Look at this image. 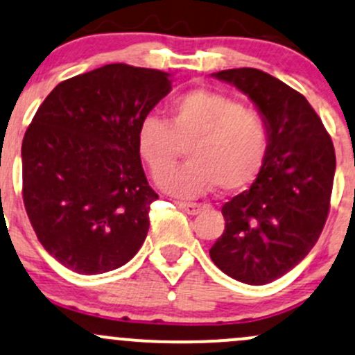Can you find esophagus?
<instances>
[{"instance_id": "1", "label": "esophagus", "mask_w": 355, "mask_h": 355, "mask_svg": "<svg viewBox=\"0 0 355 355\" xmlns=\"http://www.w3.org/2000/svg\"><path fill=\"white\" fill-rule=\"evenodd\" d=\"M178 207L184 210L185 214H189V216H197L202 210V205L193 204V202H178Z\"/></svg>"}]
</instances>
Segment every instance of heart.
I'll use <instances>...</instances> for the list:
<instances>
[{
    "label": "heart",
    "instance_id": "obj_1",
    "mask_svg": "<svg viewBox=\"0 0 355 355\" xmlns=\"http://www.w3.org/2000/svg\"><path fill=\"white\" fill-rule=\"evenodd\" d=\"M185 146L189 163L167 172ZM268 146L270 133L259 112L207 89L175 97L168 121L148 116L136 133L138 155L153 177L164 173L158 185L177 197H198L216 185L222 192L244 189L259 175Z\"/></svg>",
    "mask_w": 355,
    "mask_h": 355
}]
</instances>
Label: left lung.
<instances>
[{
	"label": "left lung",
	"mask_w": 355,
	"mask_h": 355,
	"mask_svg": "<svg viewBox=\"0 0 355 355\" xmlns=\"http://www.w3.org/2000/svg\"><path fill=\"white\" fill-rule=\"evenodd\" d=\"M232 84L266 121L270 146L249 190L222 205L225 229L209 254L246 285L282 278L315 246L330 209L336 150L309 101L258 69L212 73Z\"/></svg>",
	"instance_id": "8db88e82"
}]
</instances>
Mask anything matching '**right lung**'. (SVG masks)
Here are the masks:
<instances>
[{
    "instance_id": "obj_1",
    "label": "right lung",
    "mask_w": 355,
    "mask_h": 355,
    "mask_svg": "<svg viewBox=\"0 0 355 355\" xmlns=\"http://www.w3.org/2000/svg\"><path fill=\"white\" fill-rule=\"evenodd\" d=\"M171 91L170 73L109 64L46 96L21 145L23 202L45 251L79 275L130 261L151 202L136 133Z\"/></svg>"
}]
</instances>
